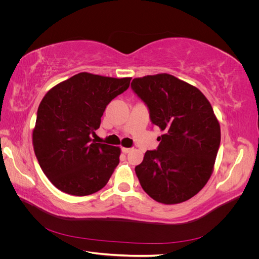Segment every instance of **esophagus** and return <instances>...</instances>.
Instances as JSON below:
<instances>
[{
  "label": "esophagus",
  "instance_id": "obj_1",
  "mask_svg": "<svg viewBox=\"0 0 259 259\" xmlns=\"http://www.w3.org/2000/svg\"><path fill=\"white\" fill-rule=\"evenodd\" d=\"M121 150H122L123 153L126 154V153H128V152L132 150V148H124V147H123V148L121 149Z\"/></svg>",
  "mask_w": 259,
  "mask_h": 259
}]
</instances>
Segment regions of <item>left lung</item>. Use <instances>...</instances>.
I'll return each instance as SVG.
<instances>
[{"label":"left lung","instance_id":"left-lung-1","mask_svg":"<svg viewBox=\"0 0 259 259\" xmlns=\"http://www.w3.org/2000/svg\"><path fill=\"white\" fill-rule=\"evenodd\" d=\"M131 88L164 132L135 167L140 185L163 204L189 200L206 185L221 145L213 108L197 88L167 73L137 77Z\"/></svg>","mask_w":259,"mask_h":259}]
</instances>
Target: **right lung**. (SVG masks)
Returning a JSON list of instances; mask_svg holds the SVG:
<instances>
[{"label": "right lung", "instance_id": "right-lung-1", "mask_svg": "<svg viewBox=\"0 0 259 259\" xmlns=\"http://www.w3.org/2000/svg\"><path fill=\"white\" fill-rule=\"evenodd\" d=\"M131 77L77 73L50 90L37 109L34 153L43 173L60 191L84 197L104 188L120 162L119 147L92 142L110 101Z\"/></svg>", "mask_w": 259, "mask_h": 259}]
</instances>
